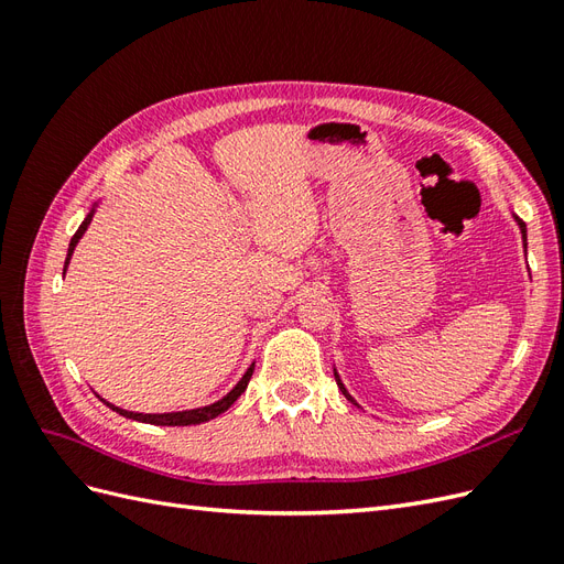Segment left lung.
I'll return each mask as SVG.
<instances>
[{
  "label": "left lung",
  "instance_id": "1",
  "mask_svg": "<svg viewBox=\"0 0 564 564\" xmlns=\"http://www.w3.org/2000/svg\"><path fill=\"white\" fill-rule=\"evenodd\" d=\"M516 220H518V226H520V230H522V242H524V245H527V226H524V224H522V220H520V218H518V216H516ZM334 377H336V383H338V388H340V392H344V395H346V398H348V400H350V402H355V400H352V398H350V395H348V390H346V386H344V383H340V379H338V373H336V371H334ZM355 404H357V402H355Z\"/></svg>",
  "mask_w": 564,
  "mask_h": 564
}]
</instances>
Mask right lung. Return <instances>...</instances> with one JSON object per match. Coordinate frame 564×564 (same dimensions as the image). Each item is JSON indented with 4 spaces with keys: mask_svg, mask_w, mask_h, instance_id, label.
I'll return each instance as SVG.
<instances>
[{
    "mask_svg": "<svg viewBox=\"0 0 564 564\" xmlns=\"http://www.w3.org/2000/svg\"><path fill=\"white\" fill-rule=\"evenodd\" d=\"M91 218H94V212L82 220V226H79V230L73 235V240H70V249H67V259H65V265L70 263V256H73V251H75V247H77V242H79V237L84 235V230L89 228V224H91ZM251 373H253V365L247 369V373L245 377L240 379V383H237L228 395L224 398V400H218V402H214V404H209V406H202V409H191V412H172V414H135V412H127V409H119V406H115V404H110V402H106L112 412H117V414H122V416H127V419H133V421H143V423H152V425H195V423H204V421H209V419H216L218 414H224L226 409L242 395V392L247 390V386H249V379H251Z\"/></svg>",
    "mask_w": 564,
    "mask_h": 564,
    "instance_id": "1",
    "label": "right lung"
}]
</instances>
